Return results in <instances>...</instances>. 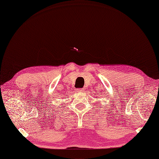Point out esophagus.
Returning a JSON list of instances; mask_svg holds the SVG:
<instances>
[{"label": "esophagus", "mask_w": 159, "mask_h": 159, "mask_svg": "<svg viewBox=\"0 0 159 159\" xmlns=\"http://www.w3.org/2000/svg\"><path fill=\"white\" fill-rule=\"evenodd\" d=\"M76 91H78V92H79V93H82V92H84V89L83 88H78V89H76Z\"/></svg>", "instance_id": "obj_1"}]
</instances>
